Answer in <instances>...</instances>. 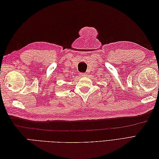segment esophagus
Wrapping results in <instances>:
<instances>
[{"mask_svg": "<svg viewBox=\"0 0 159 159\" xmlns=\"http://www.w3.org/2000/svg\"><path fill=\"white\" fill-rule=\"evenodd\" d=\"M80 77H85V76H87V74H84V73H80Z\"/></svg>", "mask_w": 159, "mask_h": 159, "instance_id": "34e87169", "label": "esophagus"}]
</instances>
